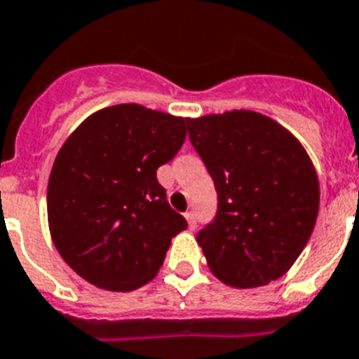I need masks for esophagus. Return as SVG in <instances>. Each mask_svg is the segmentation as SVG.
Listing matches in <instances>:
<instances>
[{"mask_svg":"<svg viewBox=\"0 0 359 359\" xmlns=\"http://www.w3.org/2000/svg\"><path fill=\"white\" fill-rule=\"evenodd\" d=\"M184 217H186V221H188L189 229L194 230L195 226H197V221H195V214H194V212H186Z\"/></svg>","mask_w":359,"mask_h":359,"instance_id":"34e87169","label":"esophagus"}]
</instances>
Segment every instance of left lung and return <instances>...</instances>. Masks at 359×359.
Here are the masks:
<instances>
[{
	"label": "left lung",
	"instance_id": "1",
	"mask_svg": "<svg viewBox=\"0 0 359 359\" xmlns=\"http://www.w3.org/2000/svg\"><path fill=\"white\" fill-rule=\"evenodd\" d=\"M189 140L217 189V215L197 234L210 271L230 287H258L291 269L319 214L310 154L255 110L188 119Z\"/></svg>",
	"mask_w": 359,
	"mask_h": 359
}]
</instances>
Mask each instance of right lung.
Returning a JSON list of instances; mask_svg holds the SVG:
<instances>
[{
    "label": "right lung",
    "instance_id": "obj_1",
    "mask_svg": "<svg viewBox=\"0 0 359 359\" xmlns=\"http://www.w3.org/2000/svg\"><path fill=\"white\" fill-rule=\"evenodd\" d=\"M186 118L123 103L90 114L58 151L48 182L49 234L64 262L107 291L158 275L186 219L156 170L186 140Z\"/></svg>",
    "mask_w": 359,
    "mask_h": 359
}]
</instances>
